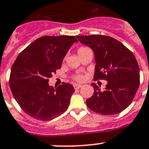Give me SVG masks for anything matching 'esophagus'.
Returning a JSON list of instances; mask_svg holds the SVG:
<instances>
[{"instance_id": "1", "label": "esophagus", "mask_w": 149, "mask_h": 149, "mask_svg": "<svg viewBox=\"0 0 149 149\" xmlns=\"http://www.w3.org/2000/svg\"><path fill=\"white\" fill-rule=\"evenodd\" d=\"M82 86L81 85H79V84H75V85H73V87H74V88L76 90L77 89H79L80 88H81Z\"/></svg>"}]
</instances>
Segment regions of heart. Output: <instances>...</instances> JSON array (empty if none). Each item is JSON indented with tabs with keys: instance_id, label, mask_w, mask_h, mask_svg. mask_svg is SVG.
Segmentation results:
<instances>
[{
	"instance_id": "1",
	"label": "heart",
	"mask_w": 149,
	"mask_h": 149,
	"mask_svg": "<svg viewBox=\"0 0 149 149\" xmlns=\"http://www.w3.org/2000/svg\"><path fill=\"white\" fill-rule=\"evenodd\" d=\"M87 49H89L88 47H84V46H81L77 50V52L78 54H79V55H80L82 53V52H84V51L87 50ZM73 80L76 81H79V82H81L83 81L84 79V77L83 76H81V75H79V74H77V75H74V76H73Z\"/></svg>"
}]
</instances>
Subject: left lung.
Returning <instances> with one entry per match:
<instances>
[{
	"label": "left lung",
	"instance_id": "8db88e82",
	"mask_svg": "<svg viewBox=\"0 0 149 149\" xmlns=\"http://www.w3.org/2000/svg\"><path fill=\"white\" fill-rule=\"evenodd\" d=\"M95 55L94 80L107 81L104 91L92 83L94 92L87 107L103 115L120 113L131 104L140 85V70L133 52L118 40L106 35L76 36Z\"/></svg>",
	"mask_w": 149,
	"mask_h": 149
}]
</instances>
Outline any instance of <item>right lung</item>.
Masks as SVG:
<instances>
[{
    "instance_id": "add662e5",
    "label": "right lung",
    "mask_w": 149,
    "mask_h": 149,
    "mask_svg": "<svg viewBox=\"0 0 149 149\" xmlns=\"http://www.w3.org/2000/svg\"><path fill=\"white\" fill-rule=\"evenodd\" d=\"M76 42L74 36H43L15 60L10 73V90L22 110L31 118L50 120L68 107L73 86L63 82L55 89L48 81L61 68L65 54Z\"/></svg>"
}]
</instances>
